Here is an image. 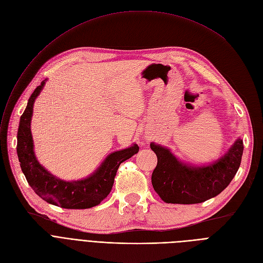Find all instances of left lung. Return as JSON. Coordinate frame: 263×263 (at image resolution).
<instances>
[{"mask_svg": "<svg viewBox=\"0 0 263 263\" xmlns=\"http://www.w3.org/2000/svg\"><path fill=\"white\" fill-rule=\"evenodd\" d=\"M157 156V165L152 173V185L166 203H201L220 194L230 184L241 165L243 141L241 138L216 161L206 166L184 164L170 149L151 143Z\"/></svg>", "mask_w": 263, "mask_h": 263, "instance_id": "obj_1", "label": "left lung"}]
</instances>
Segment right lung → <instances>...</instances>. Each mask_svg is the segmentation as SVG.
Segmentation results:
<instances>
[{
  "mask_svg": "<svg viewBox=\"0 0 263 263\" xmlns=\"http://www.w3.org/2000/svg\"><path fill=\"white\" fill-rule=\"evenodd\" d=\"M42 81L29 98L26 110L20 118L17 135V154L20 167L33 191L48 203L64 209H90L98 205L109 195L117 171L123 161L138 153L136 143L121 151L111 153L97 170L82 180L63 181L52 176L36 159L31 134V120L35 99L44 89Z\"/></svg>",
  "mask_w": 263,
  "mask_h": 263,
  "instance_id": "right-lung-1",
  "label": "right lung"
}]
</instances>
